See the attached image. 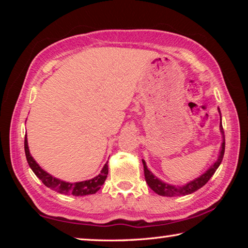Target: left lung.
Wrapping results in <instances>:
<instances>
[{"mask_svg":"<svg viewBox=\"0 0 248 248\" xmlns=\"http://www.w3.org/2000/svg\"><path fill=\"white\" fill-rule=\"evenodd\" d=\"M219 112H220V109H219ZM220 130H221L222 136H223V141H222L220 155L217 156V159L209 167L207 170L204 171L202 175H200L199 177L191 180L189 183L185 184L184 186H173V185L162 182L161 179H158L156 176L153 175L152 171H150L148 166L145 164V161L144 159H142V163H143V167H144L145 182L149 185L151 189H152L154 192H156V194L159 196L175 197V196H186V195L192 194V192H195L196 190L200 189L201 187H203L204 185L209 182V179L212 177V175L216 173L217 167H219L221 164L222 159H223L224 150H225V139H224V132H223V127H222V124H220Z\"/></svg>","mask_w":248,"mask_h":248,"instance_id":"obj_1","label":"left lung"}]
</instances>
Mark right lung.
Here are the masks:
<instances>
[{
	"instance_id": "obj_1",
	"label": "right lung",
	"mask_w": 248,
	"mask_h": 248,
	"mask_svg": "<svg viewBox=\"0 0 248 248\" xmlns=\"http://www.w3.org/2000/svg\"><path fill=\"white\" fill-rule=\"evenodd\" d=\"M24 146H25V154H26V158H27L29 167L32 170V171L35 173L37 177H38L41 182L45 184V186H47L52 190H56L57 192H59V194L73 195V196L93 195L100 189V187L103 186V184L107 178L108 166L107 164H105L103 170H100V174H98L94 178L84 180V182H78V183L63 182V180L58 179L56 177H53L52 175L48 174L47 171L44 170L38 164H37V162L33 159V157L31 155V152H29L27 137H25Z\"/></svg>"
}]
</instances>
